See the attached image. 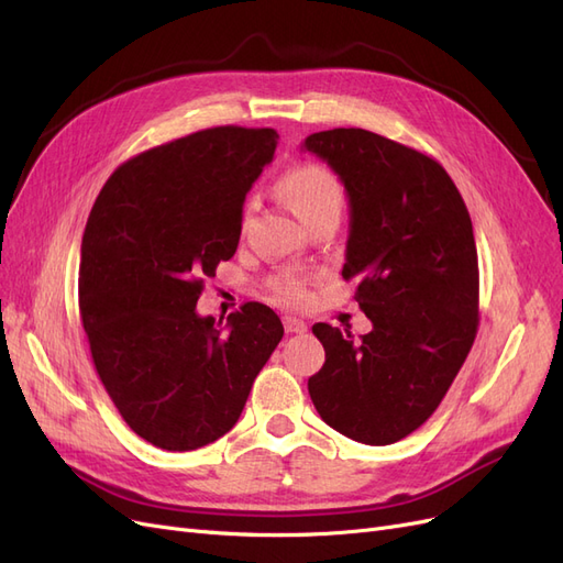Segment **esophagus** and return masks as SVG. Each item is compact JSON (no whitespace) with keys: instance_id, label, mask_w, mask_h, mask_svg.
<instances>
[{"instance_id":"34e87169","label":"esophagus","mask_w":563,"mask_h":563,"mask_svg":"<svg viewBox=\"0 0 563 563\" xmlns=\"http://www.w3.org/2000/svg\"><path fill=\"white\" fill-rule=\"evenodd\" d=\"M284 329L286 333H305L308 331V323L298 317H284Z\"/></svg>"}]
</instances>
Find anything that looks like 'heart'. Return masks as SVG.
<instances>
[{"label": "heart", "mask_w": 563, "mask_h": 563, "mask_svg": "<svg viewBox=\"0 0 563 563\" xmlns=\"http://www.w3.org/2000/svg\"><path fill=\"white\" fill-rule=\"evenodd\" d=\"M282 187L302 223H308L310 218L323 211L343 209V185H340V180L329 172V168H323L319 164H300L291 168V172L284 176ZM251 211H253V201H246L244 220H242L244 225ZM302 286L305 282L298 275H284L282 279H277L275 291L282 300L298 302L305 296Z\"/></svg>", "instance_id": "1"}]
</instances>
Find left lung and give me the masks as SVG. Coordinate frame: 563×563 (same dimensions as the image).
Listing matches in <instances>:
<instances>
[{"mask_svg": "<svg viewBox=\"0 0 563 563\" xmlns=\"http://www.w3.org/2000/svg\"><path fill=\"white\" fill-rule=\"evenodd\" d=\"M302 150L345 185L343 277L373 329L314 323L327 362L308 380L321 420L368 446L418 430L465 364L479 323L472 220L444 166L366 129H331Z\"/></svg>", "mask_w": 563, "mask_h": 563, "instance_id": "left-lung-1", "label": "left lung"}]
</instances>
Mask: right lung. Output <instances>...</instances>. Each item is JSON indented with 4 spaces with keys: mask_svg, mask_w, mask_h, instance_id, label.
Returning a JSON list of instances; mask_svg holds the SVG:
<instances>
[{
    "mask_svg": "<svg viewBox=\"0 0 563 563\" xmlns=\"http://www.w3.org/2000/svg\"><path fill=\"white\" fill-rule=\"evenodd\" d=\"M275 129L216 126L129 159L100 190L81 240L79 312L93 366L129 428L195 451L234 428L284 335L267 305L225 327L197 314L203 279L230 261Z\"/></svg>",
    "mask_w": 563,
    "mask_h": 563,
    "instance_id": "add662e5",
    "label": "right lung"
}]
</instances>
